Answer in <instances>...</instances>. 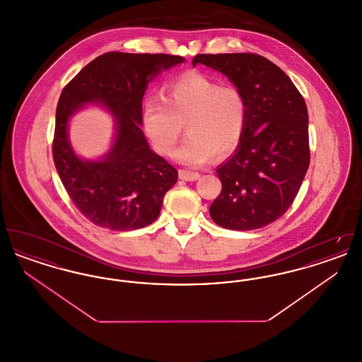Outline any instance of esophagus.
<instances>
[{"label":"esophagus","instance_id":"obj_1","mask_svg":"<svg viewBox=\"0 0 362 362\" xmlns=\"http://www.w3.org/2000/svg\"><path fill=\"white\" fill-rule=\"evenodd\" d=\"M179 177L182 180H186V182H194V180H198L201 177V173H192V171H187V170H180Z\"/></svg>","mask_w":362,"mask_h":362}]
</instances>
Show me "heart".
Masks as SVG:
<instances>
[{"label": "heart", "mask_w": 362, "mask_h": 362, "mask_svg": "<svg viewBox=\"0 0 362 362\" xmlns=\"http://www.w3.org/2000/svg\"><path fill=\"white\" fill-rule=\"evenodd\" d=\"M144 133L157 153L171 156L182 136L187 138L175 158L189 167L209 163L213 155L232 153L247 124V102L236 86H221L199 73L179 77L164 88L163 98L142 104Z\"/></svg>", "instance_id": "b5f03b06"}]
</instances>
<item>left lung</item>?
<instances>
[{
  "mask_svg": "<svg viewBox=\"0 0 362 362\" xmlns=\"http://www.w3.org/2000/svg\"><path fill=\"white\" fill-rule=\"evenodd\" d=\"M225 74L247 102L240 145L217 168L223 189L211 220L252 230L278 220L293 204L310 167L308 110L286 73L258 54H198L192 65Z\"/></svg>",
  "mask_w": 362,
  "mask_h": 362,
  "instance_id": "1",
  "label": "left lung"
}]
</instances>
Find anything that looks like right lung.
Instances as JSON below:
<instances>
[{
	"label": "right lung",
	"instance_id": "1",
	"mask_svg": "<svg viewBox=\"0 0 362 362\" xmlns=\"http://www.w3.org/2000/svg\"><path fill=\"white\" fill-rule=\"evenodd\" d=\"M185 61L168 54L105 52L64 88L55 114L52 158L73 204L90 223L123 232L158 217L177 171L146 142L141 130L142 98L161 70ZM88 103L103 105L117 126L115 144L100 160L80 159L67 137L71 115Z\"/></svg>",
	"mask_w": 362,
	"mask_h": 362
}]
</instances>
